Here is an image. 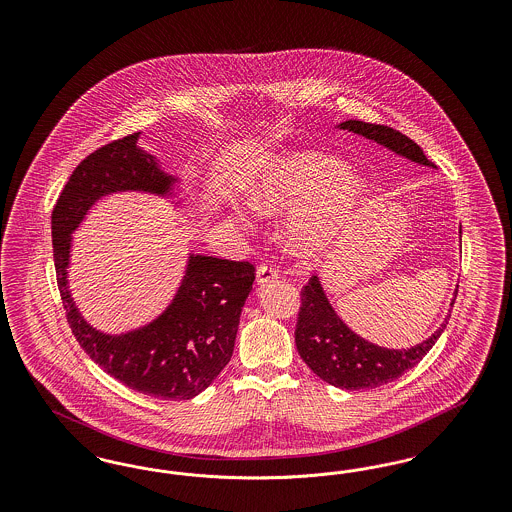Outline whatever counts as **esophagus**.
Returning a JSON list of instances; mask_svg holds the SVG:
<instances>
[{"label":"esophagus","mask_w":512,"mask_h":512,"mask_svg":"<svg viewBox=\"0 0 512 512\" xmlns=\"http://www.w3.org/2000/svg\"><path fill=\"white\" fill-rule=\"evenodd\" d=\"M274 278H278V268L274 265H259V268H257V282L259 284H267Z\"/></svg>","instance_id":"esophagus-1"}]
</instances>
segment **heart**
Segmentation results:
<instances>
[{
	"label": "heart",
	"instance_id": "1",
	"mask_svg": "<svg viewBox=\"0 0 512 512\" xmlns=\"http://www.w3.org/2000/svg\"><path fill=\"white\" fill-rule=\"evenodd\" d=\"M340 159L318 151H292L274 159L251 190V205L265 215L293 209L288 242L311 255L330 244L365 197V182L343 176Z\"/></svg>",
	"mask_w": 512,
	"mask_h": 512
}]
</instances>
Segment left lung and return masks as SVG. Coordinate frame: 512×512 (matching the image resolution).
<instances>
[{
    "label": "left lung",
    "instance_id": "8db88e82",
    "mask_svg": "<svg viewBox=\"0 0 512 512\" xmlns=\"http://www.w3.org/2000/svg\"><path fill=\"white\" fill-rule=\"evenodd\" d=\"M340 128L374 140L418 165L436 167L424 155L420 146H416L411 138L390 126L345 121L341 122ZM453 305L455 299L451 301V307ZM447 320L449 317L445 318V322L428 340L414 345L411 349H386L366 341L353 330H349L328 303V297L324 295L318 276H313L309 284L301 290V307L295 326V345L301 359L324 382L341 390H368L393 382L399 376H403L409 368L418 365L438 341L441 332L447 326Z\"/></svg>",
    "mask_w": 512,
    "mask_h": 512
}]
</instances>
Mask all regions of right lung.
Wrapping results in <instances>:
<instances>
[{
  "label": "right lung",
  "mask_w": 512,
  "mask_h": 512,
  "mask_svg": "<svg viewBox=\"0 0 512 512\" xmlns=\"http://www.w3.org/2000/svg\"><path fill=\"white\" fill-rule=\"evenodd\" d=\"M140 132L90 153L51 213L53 261L67 322L86 355L130 390L165 401L192 399L228 365L245 299L255 280L249 261L192 255L182 286L161 317L144 328L109 336L80 317L67 288L71 234L103 195L138 190L169 194L176 178L136 146Z\"/></svg>",
  "instance_id": "add662e5"
}]
</instances>
